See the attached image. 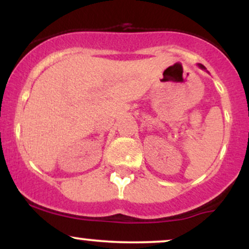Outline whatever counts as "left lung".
Wrapping results in <instances>:
<instances>
[{"label":"left lung","mask_w":249,"mask_h":249,"mask_svg":"<svg viewBox=\"0 0 249 249\" xmlns=\"http://www.w3.org/2000/svg\"><path fill=\"white\" fill-rule=\"evenodd\" d=\"M198 67L200 68V69H202V70H206V68H205L204 65H202V64H198Z\"/></svg>","instance_id":"left-lung-1"}]
</instances>
